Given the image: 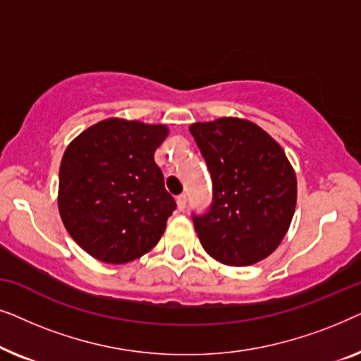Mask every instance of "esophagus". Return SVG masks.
<instances>
[{"instance_id": "obj_1", "label": "esophagus", "mask_w": 361, "mask_h": 361, "mask_svg": "<svg viewBox=\"0 0 361 361\" xmlns=\"http://www.w3.org/2000/svg\"><path fill=\"white\" fill-rule=\"evenodd\" d=\"M187 205V195L185 194H180L177 197V207H179V210H184Z\"/></svg>"}]
</instances>
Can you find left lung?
<instances>
[{
  "label": "left lung",
  "mask_w": 361,
  "mask_h": 361,
  "mask_svg": "<svg viewBox=\"0 0 361 361\" xmlns=\"http://www.w3.org/2000/svg\"><path fill=\"white\" fill-rule=\"evenodd\" d=\"M190 133L212 177V204L192 214L212 258L250 266L278 248L295 209L298 182L283 147L255 123L220 118Z\"/></svg>",
  "instance_id": "1"
}]
</instances>
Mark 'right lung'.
I'll return each mask as SVG.
<instances>
[{"mask_svg":"<svg viewBox=\"0 0 361 361\" xmlns=\"http://www.w3.org/2000/svg\"><path fill=\"white\" fill-rule=\"evenodd\" d=\"M162 125L110 118L77 136L59 171V212L73 240L103 263L123 264L154 248L176 210L154 162Z\"/></svg>","mask_w":361,"mask_h":361,"instance_id":"right-lung-1","label":"right lung"}]
</instances>
